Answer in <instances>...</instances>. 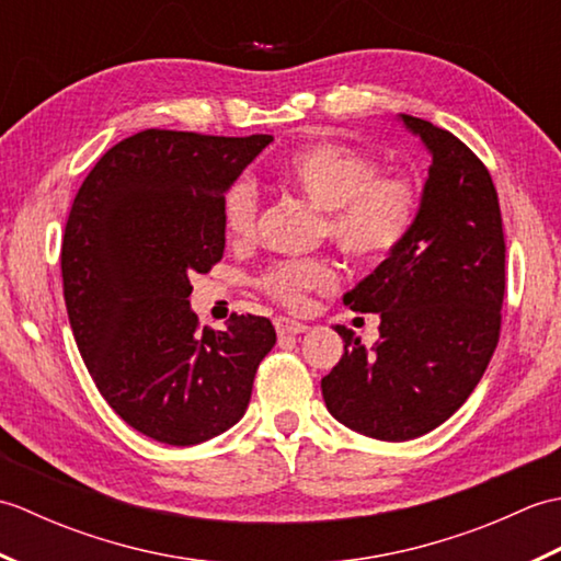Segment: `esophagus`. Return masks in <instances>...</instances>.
Listing matches in <instances>:
<instances>
[{"label": "esophagus", "mask_w": 561, "mask_h": 561, "mask_svg": "<svg viewBox=\"0 0 561 561\" xmlns=\"http://www.w3.org/2000/svg\"><path fill=\"white\" fill-rule=\"evenodd\" d=\"M274 330H277L279 337H287V335H299V332H306L308 325L291 318H274Z\"/></svg>", "instance_id": "obj_1"}]
</instances>
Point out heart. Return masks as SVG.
<instances>
[{"label": "heart", "instance_id": "heart-1", "mask_svg": "<svg viewBox=\"0 0 561 561\" xmlns=\"http://www.w3.org/2000/svg\"><path fill=\"white\" fill-rule=\"evenodd\" d=\"M279 181L325 209L323 231L354 265L376 267L408 245L422 214V185L408 171H380L374 151L335 139H313L291 149L277 165ZM260 193L253 178L238 175L221 195L226 236L255 233ZM272 301L301 308L311 294L330 291L337 270L328 260H279L260 274Z\"/></svg>", "mask_w": 561, "mask_h": 561}]
</instances>
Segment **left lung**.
<instances>
[{
	"label": "left lung",
	"mask_w": 561,
	"mask_h": 561,
	"mask_svg": "<svg viewBox=\"0 0 561 561\" xmlns=\"http://www.w3.org/2000/svg\"><path fill=\"white\" fill-rule=\"evenodd\" d=\"M402 121L432 151L420 224L344 296L352 311L380 313L374 354L337 325L344 354L320 380L330 414L380 440L428 434L470 398L496 350L506 287L502 209L486 165L448 129Z\"/></svg>",
	"instance_id": "1"
}]
</instances>
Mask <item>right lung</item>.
Wrapping results in <instances>:
<instances>
[{
    "label": "right lung",
    "mask_w": 561,
    "mask_h": 561,
    "mask_svg": "<svg viewBox=\"0 0 561 561\" xmlns=\"http://www.w3.org/2000/svg\"><path fill=\"white\" fill-rule=\"evenodd\" d=\"M272 141L141 129L93 165L62 238V289L105 402L153 440L195 446L241 420L277 335L267 318L199 330L190 277L224 255L221 195Z\"/></svg>",
    "instance_id": "add662e5"
}]
</instances>
